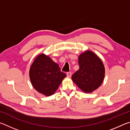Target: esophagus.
I'll use <instances>...</instances> for the list:
<instances>
[{"label": "esophagus", "mask_w": 130, "mask_h": 130, "mask_svg": "<svg viewBox=\"0 0 130 130\" xmlns=\"http://www.w3.org/2000/svg\"><path fill=\"white\" fill-rule=\"evenodd\" d=\"M67 75L68 77H70L72 76V73H71V72H67Z\"/></svg>", "instance_id": "34e87169"}]
</instances>
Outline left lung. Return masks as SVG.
<instances>
[{
  "label": "left lung",
  "instance_id": "1",
  "mask_svg": "<svg viewBox=\"0 0 130 130\" xmlns=\"http://www.w3.org/2000/svg\"><path fill=\"white\" fill-rule=\"evenodd\" d=\"M79 69L72 76V81L85 93H92L99 87L105 76L103 61L91 50L78 56Z\"/></svg>",
  "mask_w": 130,
  "mask_h": 130
}]
</instances>
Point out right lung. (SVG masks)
Listing matches in <instances>:
<instances>
[{
    "label": "right lung",
    "instance_id": "1",
    "mask_svg": "<svg viewBox=\"0 0 130 130\" xmlns=\"http://www.w3.org/2000/svg\"><path fill=\"white\" fill-rule=\"evenodd\" d=\"M29 77L36 91L49 96L56 92L67 75L50 57L42 53L36 57L31 65Z\"/></svg>",
    "mask_w": 130,
    "mask_h": 130
}]
</instances>
